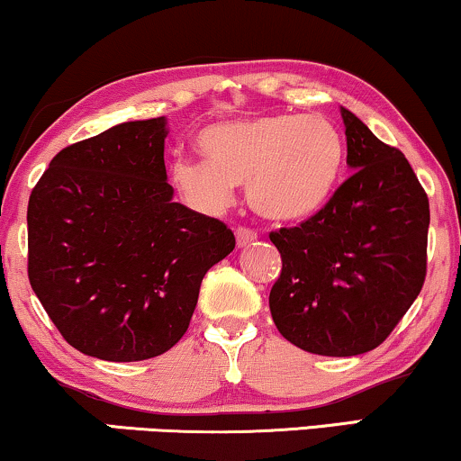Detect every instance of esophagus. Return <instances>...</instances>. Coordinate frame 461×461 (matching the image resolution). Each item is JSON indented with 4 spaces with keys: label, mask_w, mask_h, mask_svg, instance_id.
<instances>
[{
    "label": "esophagus",
    "mask_w": 461,
    "mask_h": 461,
    "mask_svg": "<svg viewBox=\"0 0 461 461\" xmlns=\"http://www.w3.org/2000/svg\"><path fill=\"white\" fill-rule=\"evenodd\" d=\"M235 237H237V245L239 248H245V245H251L258 239L256 230L251 229H245V226H239V229L235 230Z\"/></svg>",
    "instance_id": "34e87169"
}]
</instances>
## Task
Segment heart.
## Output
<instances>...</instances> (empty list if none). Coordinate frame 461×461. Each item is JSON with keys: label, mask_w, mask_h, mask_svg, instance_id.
Returning <instances> with one entry per match:
<instances>
[{"label": "heart", "mask_w": 461, "mask_h": 461, "mask_svg": "<svg viewBox=\"0 0 461 461\" xmlns=\"http://www.w3.org/2000/svg\"><path fill=\"white\" fill-rule=\"evenodd\" d=\"M205 161L176 157L172 182L207 212L232 203L248 186L249 205L275 222H300L317 213L336 188L342 140L317 115H260L220 122L199 134Z\"/></svg>", "instance_id": "obj_1"}]
</instances>
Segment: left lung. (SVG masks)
Instances as JSON below:
<instances>
[{"mask_svg": "<svg viewBox=\"0 0 461 461\" xmlns=\"http://www.w3.org/2000/svg\"><path fill=\"white\" fill-rule=\"evenodd\" d=\"M339 111L355 172L314 216L270 232L283 262L268 298L276 330L323 357L363 355L390 336L424 285L430 224L405 155Z\"/></svg>", "mask_w": 461, "mask_h": 461, "instance_id": "obj_1", "label": "left lung"}]
</instances>
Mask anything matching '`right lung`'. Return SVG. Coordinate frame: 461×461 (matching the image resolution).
I'll return each instance as SVG.
<instances>
[{
  "label": "right lung",
  "mask_w": 461,
  "mask_h": 461,
  "mask_svg": "<svg viewBox=\"0 0 461 461\" xmlns=\"http://www.w3.org/2000/svg\"><path fill=\"white\" fill-rule=\"evenodd\" d=\"M166 117L62 149L29 197V281L73 348L159 357L185 336L207 270L235 249L224 222L176 203Z\"/></svg>",
  "instance_id": "right-lung-1"
}]
</instances>
